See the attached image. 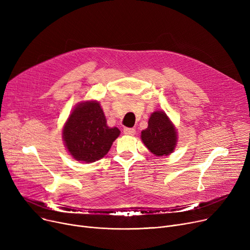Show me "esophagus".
<instances>
[{"label": "esophagus", "mask_w": 250, "mask_h": 250, "mask_svg": "<svg viewBox=\"0 0 250 250\" xmlns=\"http://www.w3.org/2000/svg\"><path fill=\"white\" fill-rule=\"evenodd\" d=\"M124 133L127 136H134L136 134V129L132 127H125L124 128Z\"/></svg>", "instance_id": "34e87169"}]
</instances>
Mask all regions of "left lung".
Masks as SVG:
<instances>
[{
	"mask_svg": "<svg viewBox=\"0 0 250 250\" xmlns=\"http://www.w3.org/2000/svg\"><path fill=\"white\" fill-rule=\"evenodd\" d=\"M141 140L155 156H168L176 147L177 130L165 111L156 110L149 117L148 127L141 132Z\"/></svg>",
	"mask_w": 250,
	"mask_h": 250,
	"instance_id": "left-lung-1",
	"label": "left lung"
}]
</instances>
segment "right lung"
<instances>
[{
    "mask_svg": "<svg viewBox=\"0 0 250 250\" xmlns=\"http://www.w3.org/2000/svg\"><path fill=\"white\" fill-rule=\"evenodd\" d=\"M117 127H109L97 100L78 103L65 121L62 137L63 145L75 160L95 162L108 153L120 136Z\"/></svg>",
    "mask_w": 250,
    "mask_h": 250,
    "instance_id": "add662e5",
    "label": "right lung"
}]
</instances>
